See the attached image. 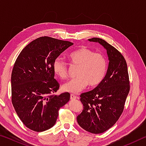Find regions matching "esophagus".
<instances>
[{
	"label": "esophagus",
	"mask_w": 146,
	"mask_h": 146,
	"mask_svg": "<svg viewBox=\"0 0 146 146\" xmlns=\"http://www.w3.org/2000/svg\"><path fill=\"white\" fill-rule=\"evenodd\" d=\"M76 98V96L73 95H70V99H71V100H75Z\"/></svg>",
	"instance_id": "1"
}]
</instances>
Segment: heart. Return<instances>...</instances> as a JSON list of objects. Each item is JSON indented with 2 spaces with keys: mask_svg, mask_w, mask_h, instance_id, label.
<instances>
[{
  "mask_svg": "<svg viewBox=\"0 0 146 146\" xmlns=\"http://www.w3.org/2000/svg\"><path fill=\"white\" fill-rule=\"evenodd\" d=\"M71 64L78 66L76 76L64 84L62 90L66 92L76 94L86 88L95 87L102 82L107 71V60L102 53H95L87 48H81L68 55ZM54 73L61 79L68 75V66L60 58H56L53 64Z\"/></svg>",
  "mask_w": 146,
  "mask_h": 146,
  "instance_id": "obj_1",
  "label": "heart"
}]
</instances>
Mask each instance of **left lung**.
Here are the masks:
<instances>
[{
    "instance_id": "1",
    "label": "left lung",
    "mask_w": 146,
    "mask_h": 146,
    "mask_svg": "<svg viewBox=\"0 0 146 146\" xmlns=\"http://www.w3.org/2000/svg\"><path fill=\"white\" fill-rule=\"evenodd\" d=\"M107 51L108 68L102 82L94 90L80 95L83 110L76 120L84 129L94 134L105 132L117 122L129 91L127 67L122 54L103 39L93 38Z\"/></svg>"
}]
</instances>
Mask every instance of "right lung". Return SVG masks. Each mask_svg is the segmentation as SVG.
<instances>
[{"instance_id":"1","label":"right lung","mask_w":146,"mask_h":146,"mask_svg":"<svg viewBox=\"0 0 146 146\" xmlns=\"http://www.w3.org/2000/svg\"><path fill=\"white\" fill-rule=\"evenodd\" d=\"M73 43L42 36L31 42L17 57L11 73V100L26 126L41 132L52 127L58 110L70 98V93L54 95L59 84L54 78L55 59Z\"/></svg>"}]
</instances>
